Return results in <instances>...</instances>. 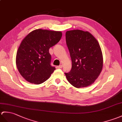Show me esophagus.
<instances>
[{"label": "esophagus", "instance_id": "1", "mask_svg": "<svg viewBox=\"0 0 122 122\" xmlns=\"http://www.w3.org/2000/svg\"><path fill=\"white\" fill-rule=\"evenodd\" d=\"M62 67V65H60V66H56V68H57V69H61Z\"/></svg>", "mask_w": 122, "mask_h": 122}]
</instances>
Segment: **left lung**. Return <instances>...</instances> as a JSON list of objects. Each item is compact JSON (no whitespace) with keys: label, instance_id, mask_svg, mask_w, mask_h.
<instances>
[{"label":"left lung","instance_id":"8db88e82","mask_svg":"<svg viewBox=\"0 0 122 122\" xmlns=\"http://www.w3.org/2000/svg\"><path fill=\"white\" fill-rule=\"evenodd\" d=\"M66 37L72 63L70 72L65 73L67 80L78 88L89 86L102 69L103 56L99 44L87 31H67Z\"/></svg>","mask_w":122,"mask_h":122}]
</instances>
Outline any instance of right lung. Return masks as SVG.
<instances>
[{
	"instance_id": "right-lung-1",
	"label": "right lung",
	"mask_w": 122,
	"mask_h": 122,
	"mask_svg": "<svg viewBox=\"0 0 122 122\" xmlns=\"http://www.w3.org/2000/svg\"><path fill=\"white\" fill-rule=\"evenodd\" d=\"M60 31L38 29L33 30L23 39L16 56V65L25 80L38 85L49 78L55 70L51 66L50 47L60 41Z\"/></svg>"
}]
</instances>
